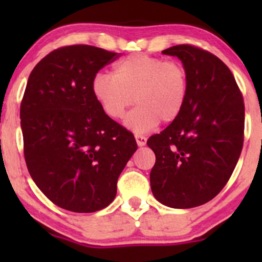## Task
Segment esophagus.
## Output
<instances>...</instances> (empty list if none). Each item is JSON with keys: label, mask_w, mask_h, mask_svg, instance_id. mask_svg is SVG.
I'll return each mask as SVG.
<instances>
[{"label": "esophagus", "mask_w": 262, "mask_h": 262, "mask_svg": "<svg viewBox=\"0 0 262 262\" xmlns=\"http://www.w3.org/2000/svg\"><path fill=\"white\" fill-rule=\"evenodd\" d=\"M135 140H137V144L139 146H144L146 144V138L144 137V135L135 134Z\"/></svg>", "instance_id": "esophagus-1"}]
</instances>
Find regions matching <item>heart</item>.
Wrapping results in <instances>:
<instances>
[{"label": "heart", "mask_w": 262, "mask_h": 262, "mask_svg": "<svg viewBox=\"0 0 262 262\" xmlns=\"http://www.w3.org/2000/svg\"><path fill=\"white\" fill-rule=\"evenodd\" d=\"M95 100L110 118L119 119L135 101L125 125L137 134L151 130L159 122L176 121L188 95V75L179 61L148 54H132L117 62L113 75L98 73L91 81Z\"/></svg>", "instance_id": "1"}]
</instances>
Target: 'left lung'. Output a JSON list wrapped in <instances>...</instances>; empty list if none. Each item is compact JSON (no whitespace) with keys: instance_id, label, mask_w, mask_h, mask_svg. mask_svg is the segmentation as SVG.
<instances>
[{"instance_id":"left-lung-1","label":"left lung","mask_w":262,"mask_h":262,"mask_svg":"<svg viewBox=\"0 0 262 262\" xmlns=\"http://www.w3.org/2000/svg\"><path fill=\"white\" fill-rule=\"evenodd\" d=\"M162 54L182 61L188 95L179 118L146 143L156 156L150 186L165 206L193 208L217 196L235 169L244 143V101L229 68L212 53L181 44Z\"/></svg>"}]
</instances>
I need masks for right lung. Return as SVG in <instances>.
I'll list each match as a JSON object with an SVG mask.
<instances>
[{"label":"right lung","mask_w":262,"mask_h":262,"mask_svg":"<svg viewBox=\"0 0 262 262\" xmlns=\"http://www.w3.org/2000/svg\"><path fill=\"white\" fill-rule=\"evenodd\" d=\"M118 54L92 45L53 50L29 75L20 127L33 181L60 208L92 213L113 202L138 145L102 111L91 81Z\"/></svg>","instance_id":"right-lung-1"}]
</instances>
